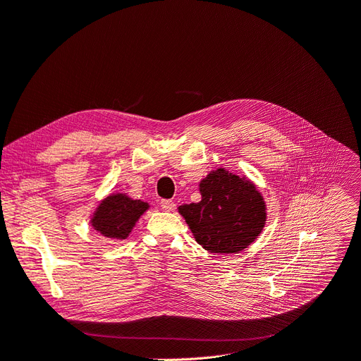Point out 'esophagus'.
<instances>
[{"label": "esophagus", "instance_id": "esophagus-1", "mask_svg": "<svg viewBox=\"0 0 361 361\" xmlns=\"http://www.w3.org/2000/svg\"><path fill=\"white\" fill-rule=\"evenodd\" d=\"M160 207H162L164 211H173V209H176V204H173L172 201H168V199H165V201L160 202Z\"/></svg>", "mask_w": 361, "mask_h": 361}]
</instances>
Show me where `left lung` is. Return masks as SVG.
Instances as JSON below:
<instances>
[{
  "instance_id": "8db88e82",
  "label": "left lung",
  "mask_w": 361,
  "mask_h": 361,
  "mask_svg": "<svg viewBox=\"0 0 361 361\" xmlns=\"http://www.w3.org/2000/svg\"><path fill=\"white\" fill-rule=\"evenodd\" d=\"M199 192L201 201L178 207L199 245L217 255H233L256 241L268 214L255 183L217 168L201 180Z\"/></svg>"
}]
</instances>
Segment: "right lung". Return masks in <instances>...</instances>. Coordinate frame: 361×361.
<instances>
[{
	"label": "right lung",
	"mask_w": 361,
	"mask_h": 361,
	"mask_svg": "<svg viewBox=\"0 0 361 361\" xmlns=\"http://www.w3.org/2000/svg\"><path fill=\"white\" fill-rule=\"evenodd\" d=\"M149 208V202L141 199H132L126 193H110L92 212L89 223L99 235L113 241H125Z\"/></svg>",
	"instance_id": "add662e5"
}]
</instances>
